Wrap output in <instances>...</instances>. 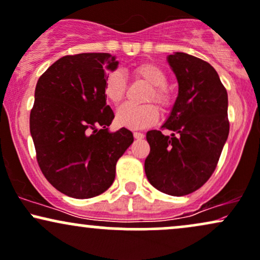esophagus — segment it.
I'll use <instances>...</instances> for the list:
<instances>
[{
    "label": "esophagus",
    "mask_w": 260,
    "mask_h": 260,
    "mask_svg": "<svg viewBox=\"0 0 260 260\" xmlns=\"http://www.w3.org/2000/svg\"><path fill=\"white\" fill-rule=\"evenodd\" d=\"M133 136H134V138H136V139H143L144 138V134L140 133V132H134Z\"/></svg>",
    "instance_id": "esophagus-1"
}]
</instances>
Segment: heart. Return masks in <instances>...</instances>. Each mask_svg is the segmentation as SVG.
Wrapping results in <instances>:
<instances>
[{
  "label": "heart",
  "mask_w": 260,
  "mask_h": 260,
  "mask_svg": "<svg viewBox=\"0 0 260 260\" xmlns=\"http://www.w3.org/2000/svg\"><path fill=\"white\" fill-rule=\"evenodd\" d=\"M134 80L144 81L150 84L146 92L145 102H154L161 111L167 112L174 102L173 90L167 84V74L160 67L152 62H142L133 69ZM127 90V82L120 71H112L106 77L104 83L105 96L114 104H118L124 98ZM160 116L158 109L154 104H144L140 106L122 105L116 112V121L122 127L129 129H143L155 124Z\"/></svg>",
  "instance_id": "1"
}]
</instances>
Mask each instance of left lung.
Listing matches in <instances>:
<instances>
[{
	"label": "left lung",
	"mask_w": 260,
	"mask_h": 260,
	"mask_svg": "<svg viewBox=\"0 0 260 260\" xmlns=\"http://www.w3.org/2000/svg\"><path fill=\"white\" fill-rule=\"evenodd\" d=\"M179 93L161 127L149 131L145 174L152 186L172 196L200 189L211 178L229 136L228 93L211 64L177 52L168 57Z\"/></svg>",
	"instance_id": "1"
}]
</instances>
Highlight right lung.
I'll use <instances>...</instances> for the list:
<instances>
[{
  "instance_id": "obj_1",
  "label": "right lung",
  "mask_w": 260,
  "mask_h": 260,
  "mask_svg": "<svg viewBox=\"0 0 260 260\" xmlns=\"http://www.w3.org/2000/svg\"><path fill=\"white\" fill-rule=\"evenodd\" d=\"M109 53L65 55L41 75L30 112V133L46 179L74 199L103 193L114 183L118 158L133 143L127 128L110 133L115 115L106 105Z\"/></svg>"
}]
</instances>
